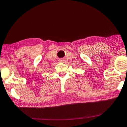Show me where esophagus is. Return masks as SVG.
<instances>
[{"instance_id": "esophagus-1", "label": "esophagus", "mask_w": 127, "mask_h": 127, "mask_svg": "<svg viewBox=\"0 0 127 127\" xmlns=\"http://www.w3.org/2000/svg\"><path fill=\"white\" fill-rule=\"evenodd\" d=\"M59 61L60 62H62V61H63V59H60Z\"/></svg>"}]
</instances>
